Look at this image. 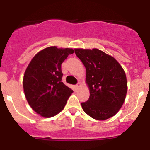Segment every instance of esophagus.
Masks as SVG:
<instances>
[{
	"instance_id": "34e87169",
	"label": "esophagus",
	"mask_w": 150,
	"mask_h": 150,
	"mask_svg": "<svg viewBox=\"0 0 150 150\" xmlns=\"http://www.w3.org/2000/svg\"><path fill=\"white\" fill-rule=\"evenodd\" d=\"M80 86H81V83H78L76 85V86H75V87H76V88H79Z\"/></svg>"
}]
</instances>
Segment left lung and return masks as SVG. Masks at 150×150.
<instances>
[{"instance_id": "1", "label": "left lung", "mask_w": 150, "mask_h": 150, "mask_svg": "<svg viewBox=\"0 0 150 150\" xmlns=\"http://www.w3.org/2000/svg\"><path fill=\"white\" fill-rule=\"evenodd\" d=\"M76 56L86 69V83L90 96L81 105L84 112L97 120L117 113L127 94L126 75L112 56L98 49H75Z\"/></svg>"}]
</instances>
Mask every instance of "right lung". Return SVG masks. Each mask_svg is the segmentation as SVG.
Here are the masks:
<instances>
[{
  "instance_id": "right-lung-1",
  "label": "right lung",
  "mask_w": 150,
  "mask_h": 150,
  "mask_svg": "<svg viewBox=\"0 0 150 150\" xmlns=\"http://www.w3.org/2000/svg\"><path fill=\"white\" fill-rule=\"evenodd\" d=\"M74 50L50 46L34 56L24 74L26 100L38 114L55 116L64 108L73 90L62 82V64Z\"/></svg>"
}]
</instances>
